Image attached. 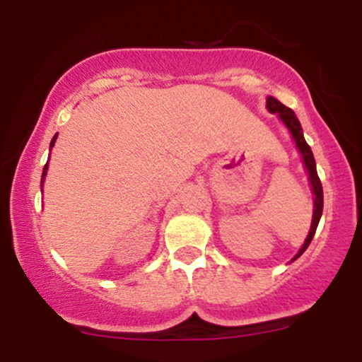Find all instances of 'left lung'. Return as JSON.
I'll list each match as a JSON object with an SVG mask.
<instances>
[{
	"mask_svg": "<svg viewBox=\"0 0 362 362\" xmlns=\"http://www.w3.org/2000/svg\"><path fill=\"white\" fill-rule=\"evenodd\" d=\"M267 109L272 114H279V117L282 119V122L286 124V127L289 129L291 134H293V139L296 141V146L300 149V153L303 155V161H305V167L308 170L310 173V182H311V189H313L315 194V211H313V219H311V228H310V233L306 236L305 245L301 247V250L298 252V255L294 259L301 255L303 252L308 248V245L313 240L315 231H317V226L320 223V218H322L323 213V189H322V182H320L318 173H317V165H315V158L313 153H311V148L308 146V143L305 141V136H303V129L300 120H298L294 112L289 109V107L282 105V103L277 100V98L269 97L267 98Z\"/></svg>",
	"mask_w": 362,
	"mask_h": 362,
	"instance_id": "obj_1",
	"label": "left lung"
}]
</instances>
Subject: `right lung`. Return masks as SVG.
<instances>
[{
    "label": "right lung",
    "instance_id": "1",
    "mask_svg": "<svg viewBox=\"0 0 362 362\" xmlns=\"http://www.w3.org/2000/svg\"><path fill=\"white\" fill-rule=\"evenodd\" d=\"M56 138H57V134L54 136V138H52V141H51V146H54V143H56ZM45 173H47V165H45V167H44V173H42V177H45Z\"/></svg>",
    "mask_w": 362,
    "mask_h": 362
}]
</instances>
